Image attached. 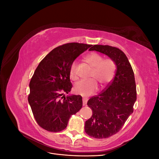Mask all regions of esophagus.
<instances>
[{
	"label": "esophagus",
	"instance_id": "1",
	"mask_svg": "<svg viewBox=\"0 0 159 159\" xmlns=\"http://www.w3.org/2000/svg\"><path fill=\"white\" fill-rule=\"evenodd\" d=\"M87 102H88L87 98H83V105H85L87 104Z\"/></svg>",
	"mask_w": 159,
	"mask_h": 159
}]
</instances>
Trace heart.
I'll use <instances>...</instances> for the list:
<instances>
[{"label":"heart","mask_w":159,"mask_h":159,"mask_svg":"<svg viewBox=\"0 0 159 159\" xmlns=\"http://www.w3.org/2000/svg\"><path fill=\"white\" fill-rule=\"evenodd\" d=\"M84 60L92 68L89 75L92 79L78 81L74 85V91L76 93L87 96L97 89L98 84L96 81L99 83L100 85L104 86L112 81L115 72V65L111 59L103 60V57L96 52L87 54ZM77 64V61H73L70 68V78L73 80L76 78Z\"/></svg>","instance_id":"obj_1"}]
</instances>
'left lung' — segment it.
Instances as JSON below:
<instances>
[{"label":"left lung","instance_id":"left-lung-1","mask_svg":"<svg viewBox=\"0 0 159 159\" xmlns=\"http://www.w3.org/2000/svg\"><path fill=\"white\" fill-rule=\"evenodd\" d=\"M89 50L107 55L116 66L111 82L88 102L92 115L85 121V133L95 139H106L119 132L133 113L137 100L135 80L127 57L121 50L108 45H94Z\"/></svg>","mask_w":159,"mask_h":159}]
</instances>
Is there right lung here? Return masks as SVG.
Wrapping results in <instances>:
<instances>
[{"mask_svg":"<svg viewBox=\"0 0 159 159\" xmlns=\"http://www.w3.org/2000/svg\"><path fill=\"white\" fill-rule=\"evenodd\" d=\"M91 45L68 43L52 50L36 68L30 81L29 103L42 128L59 132L66 128L72 115L82 107L81 95H69L72 85L70 68L73 61Z\"/></svg>","mask_w":159,"mask_h":159,"instance_id":"obj_1","label":"right lung"}]
</instances>
